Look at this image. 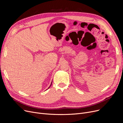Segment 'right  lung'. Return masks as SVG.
<instances>
[{
    "label": "right lung",
    "instance_id": "1",
    "mask_svg": "<svg viewBox=\"0 0 123 123\" xmlns=\"http://www.w3.org/2000/svg\"><path fill=\"white\" fill-rule=\"evenodd\" d=\"M52 82H51V85H50V86L49 87V88H48V89H49V87H50V86H51V85H52Z\"/></svg>",
    "mask_w": 123,
    "mask_h": 123
}]
</instances>
